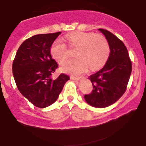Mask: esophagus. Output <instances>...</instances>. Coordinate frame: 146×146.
<instances>
[{
  "label": "esophagus",
  "mask_w": 146,
  "mask_h": 146,
  "mask_svg": "<svg viewBox=\"0 0 146 146\" xmlns=\"http://www.w3.org/2000/svg\"><path fill=\"white\" fill-rule=\"evenodd\" d=\"M82 78V77H73V76L71 77V79L72 80H80V79Z\"/></svg>",
  "instance_id": "1"
}]
</instances>
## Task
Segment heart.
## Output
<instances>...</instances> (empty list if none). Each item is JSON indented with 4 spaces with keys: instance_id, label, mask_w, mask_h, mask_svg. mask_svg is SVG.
<instances>
[{
    "instance_id": "heart-1",
    "label": "heart",
    "mask_w": 146,
    "mask_h": 146,
    "mask_svg": "<svg viewBox=\"0 0 146 146\" xmlns=\"http://www.w3.org/2000/svg\"><path fill=\"white\" fill-rule=\"evenodd\" d=\"M68 44L77 47L75 56L62 64L61 70L64 73L77 75L86 71L89 65L91 70L100 68L106 62L110 55V46L103 36L91 32H74L66 36ZM51 54L60 64L67 57L66 45L57 40L51 46Z\"/></svg>"
}]
</instances>
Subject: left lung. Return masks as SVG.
<instances>
[{"instance_id":"obj_1","label":"left lung","mask_w":146,"mask_h":146,"mask_svg":"<svg viewBox=\"0 0 146 146\" xmlns=\"http://www.w3.org/2000/svg\"><path fill=\"white\" fill-rule=\"evenodd\" d=\"M98 30L108 41L110 55L104 67L88 78L93 89L90 94L84 95V99L91 106L102 108L113 104L125 93L132 64L123 42L107 30Z\"/></svg>"}]
</instances>
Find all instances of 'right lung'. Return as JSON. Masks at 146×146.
<instances>
[{"label":"right lung","mask_w":146,"mask_h":146,"mask_svg":"<svg viewBox=\"0 0 146 146\" xmlns=\"http://www.w3.org/2000/svg\"><path fill=\"white\" fill-rule=\"evenodd\" d=\"M60 33L38 34L28 38L18 48L13 62V75L18 89L38 108L54 103L70 79L63 73L56 79L51 78L58 65L50 50Z\"/></svg>","instance_id":"obj_1"}]
</instances>
